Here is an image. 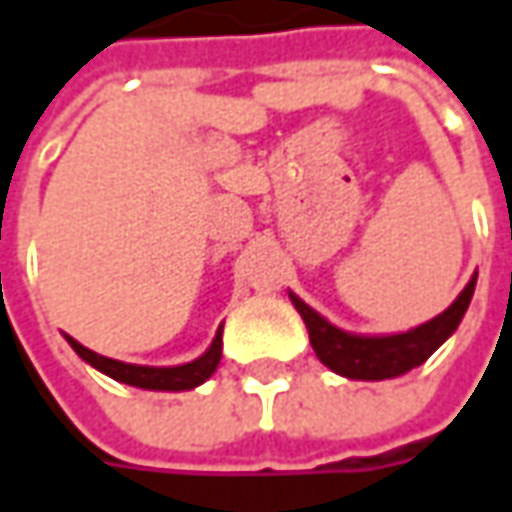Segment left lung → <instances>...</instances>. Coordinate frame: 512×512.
<instances>
[{"instance_id": "left-lung-1", "label": "left lung", "mask_w": 512, "mask_h": 512, "mask_svg": "<svg viewBox=\"0 0 512 512\" xmlns=\"http://www.w3.org/2000/svg\"><path fill=\"white\" fill-rule=\"evenodd\" d=\"M473 289H476V274L470 277L462 294L442 314H436L428 323L411 328V331H402V334H351V331H343L334 323H328L323 314H317L297 294L289 291V297L309 328V340L317 360L340 377L377 382V379L402 377L428 360L433 351L459 328L467 306H470Z\"/></svg>"}]
</instances>
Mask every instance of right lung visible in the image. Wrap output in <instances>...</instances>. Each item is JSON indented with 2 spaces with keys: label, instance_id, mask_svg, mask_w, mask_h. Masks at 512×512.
Returning a JSON list of instances; mask_svg holds the SVG:
<instances>
[{
  "label": "right lung",
  "instance_id": "right-lung-1",
  "mask_svg": "<svg viewBox=\"0 0 512 512\" xmlns=\"http://www.w3.org/2000/svg\"><path fill=\"white\" fill-rule=\"evenodd\" d=\"M67 337V334H64ZM70 348L79 354L81 360L87 365H93L96 371L113 377L115 382H124V385H135V388H147V391H189V388H198L201 382L215 374L218 362L223 354V326L218 328L212 345L203 351L198 360L184 362V365H167V368H158V365H133V362L110 360V357H101L96 351L84 348L79 340L67 337Z\"/></svg>",
  "mask_w": 512,
  "mask_h": 512
}]
</instances>
